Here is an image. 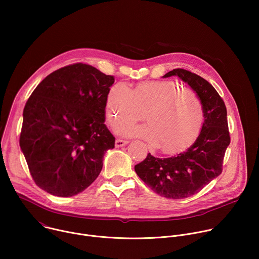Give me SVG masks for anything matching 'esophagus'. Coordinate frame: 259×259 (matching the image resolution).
Listing matches in <instances>:
<instances>
[{
	"label": "esophagus",
	"instance_id": "1",
	"mask_svg": "<svg viewBox=\"0 0 259 259\" xmlns=\"http://www.w3.org/2000/svg\"><path fill=\"white\" fill-rule=\"evenodd\" d=\"M127 143H128V141H127V140H123V139H117V140H116V143H115V145H116V147H122V146L126 145Z\"/></svg>",
	"mask_w": 259,
	"mask_h": 259
}]
</instances>
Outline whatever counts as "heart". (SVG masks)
<instances>
[{
    "mask_svg": "<svg viewBox=\"0 0 259 259\" xmlns=\"http://www.w3.org/2000/svg\"><path fill=\"white\" fill-rule=\"evenodd\" d=\"M174 86L166 82L144 83L133 91L124 83L109 89L106 96V117L113 127L121 120L135 121L145 110L149 121L135 125L124 122L117 133L139 137L165 152L177 151L189 144L199 133L203 122L200 102L193 95L180 98Z\"/></svg>",
    "mask_w": 259,
    "mask_h": 259,
    "instance_id": "b5f03b06",
    "label": "heart"
}]
</instances>
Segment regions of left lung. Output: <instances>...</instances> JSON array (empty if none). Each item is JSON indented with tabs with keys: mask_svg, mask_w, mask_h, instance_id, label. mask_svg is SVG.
<instances>
[{
	"mask_svg": "<svg viewBox=\"0 0 259 259\" xmlns=\"http://www.w3.org/2000/svg\"><path fill=\"white\" fill-rule=\"evenodd\" d=\"M168 77H178L197 93L203 109L202 129L186 151L168 158L147 154L134 169L155 193L180 200L199 193L221 173L231 137L226 104L209 82L182 68H175L163 78Z\"/></svg>",
	"mask_w": 259,
	"mask_h": 259,
	"instance_id": "8db88e82",
	"label": "left lung"
}]
</instances>
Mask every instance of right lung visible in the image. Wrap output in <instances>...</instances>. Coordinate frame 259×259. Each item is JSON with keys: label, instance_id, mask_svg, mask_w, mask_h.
I'll use <instances>...</instances> for the list:
<instances>
[{"label": "right lung", "instance_id": "add662e5", "mask_svg": "<svg viewBox=\"0 0 259 259\" xmlns=\"http://www.w3.org/2000/svg\"><path fill=\"white\" fill-rule=\"evenodd\" d=\"M97 68L75 63L47 76L23 109L20 149L35 184L57 197L86 190L102 169L115 137L104 124L109 87Z\"/></svg>", "mask_w": 259, "mask_h": 259}]
</instances>
